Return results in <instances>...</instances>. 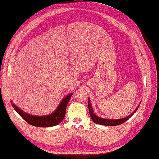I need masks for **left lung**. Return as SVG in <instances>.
Returning a JSON list of instances; mask_svg holds the SVG:
<instances>
[{
	"label": "left lung",
	"mask_w": 159,
	"mask_h": 159,
	"mask_svg": "<svg viewBox=\"0 0 159 159\" xmlns=\"http://www.w3.org/2000/svg\"><path fill=\"white\" fill-rule=\"evenodd\" d=\"M88 105H89V113H90V116L91 117V119L93 120V121L96 123V124L98 125H105V126H117L119 125H121L122 123H124L126 120L131 117V116L135 114L136 111L137 110V109L139 107V105L137 107V108L135 109L131 114H130L129 116H126V117L124 118H121V119H117V120H110V119H105V118H102L98 117L97 116L95 115L94 114V111L93 109V107H92V105L90 103V100L89 98L88 99Z\"/></svg>",
	"instance_id": "obj_1"
}]
</instances>
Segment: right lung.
<instances>
[{"label":"right lung","instance_id":"add662e5","mask_svg":"<svg viewBox=\"0 0 159 159\" xmlns=\"http://www.w3.org/2000/svg\"><path fill=\"white\" fill-rule=\"evenodd\" d=\"M72 93H70L63 98L55 111L47 116H37L30 115L17 107L15 104L12 103V101L11 105L14 109L17 112V114L29 125L38 126V127H50V126L57 125L62 121L65 116L66 106H67L70 97H72Z\"/></svg>","mask_w":159,"mask_h":159}]
</instances>
